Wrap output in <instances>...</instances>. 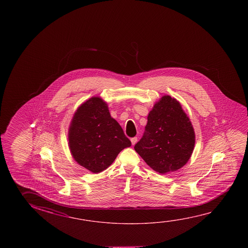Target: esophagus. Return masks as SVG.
<instances>
[{"label": "esophagus", "mask_w": 248, "mask_h": 248, "mask_svg": "<svg viewBox=\"0 0 248 248\" xmlns=\"http://www.w3.org/2000/svg\"><path fill=\"white\" fill-rule=\"evenodd\" d=\"M130 141H131V143H132V145H134L136 142H138V138L137 137H135V138H132L130 139Z\"/></svg>", "instance_id": "obj_1"}]
</instances>
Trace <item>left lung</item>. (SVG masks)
<instances>
[{
	"instance_id": "1",
	"label": "left lung",
	"mask_w": 248,
	"mask_h": 248,
	"mask_svg": "<svg viewBox=\"0 0 248 248\" xmlns=\"http://www.w3.org/2000/svg\"><path fill=\"white\" fill-rule=\"evenodd\" d=\"M195 138L190 120L180 103L163 96L149 113L144 133L134 149L151 169L165 174L187 163Z\"/></svg>"
}]
</instances>
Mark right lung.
Returning a JSON list of instances; mask_svg holds the SVG:
<instances>
[{
  "instance_id": "obj_1",
  "label": "right lung",
  "mask_w": 248,
  "mask_h": 248,
  "mask_svg": "<svg viewBox=\"0 0 248 248\" xmlns=\"http://www.w3.org/2000/svg\"><path fill=\"white\" fill-rule=\"evenodd\" d=\"M68 139L73 158L93 173L106 170L120 151L131 146L122 127L110 117L106 102L98 97L78 107L70 126Z\"/></svg>"
}]
</instances>
